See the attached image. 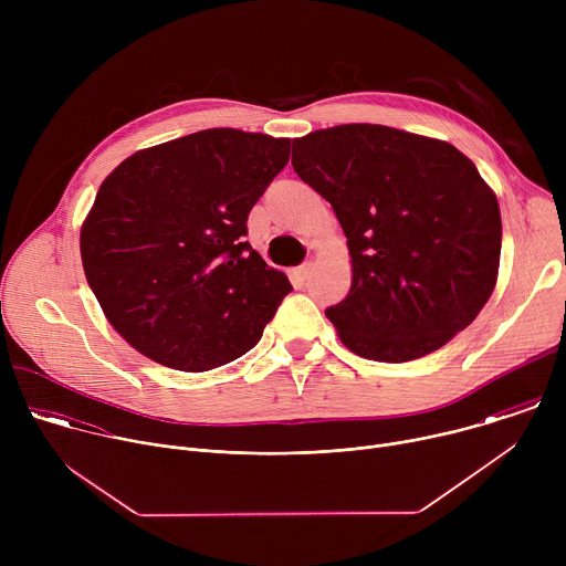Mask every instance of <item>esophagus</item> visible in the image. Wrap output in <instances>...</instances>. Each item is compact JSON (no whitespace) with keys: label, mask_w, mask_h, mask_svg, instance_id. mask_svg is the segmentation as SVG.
I'll return each instance as SVG.
<instances>
[{"label":"esophagus","mask_w":566,"mask_h":566,"mask_svg":"<svg viewBox=\"0 0 566 566\" xmlns=\"http://www.w3.org/2000/svg\"><path fill=\"white\" fill-rule=\"evenodd\" d=\"M311 269H313V264H311V262H304V264H300V266L295 269V273H297V277H300V280H308Z\"/></svg>","instance_id":"34e87169"}]
</instances>
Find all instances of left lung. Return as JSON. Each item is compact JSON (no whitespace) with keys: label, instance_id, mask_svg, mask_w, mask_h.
Returning a JSON list of instances; mask_svg holds the SVG:
<instances>
[{"label":"left lung","instance_id":"obj_1","mask_svg":"<svg viewBox=\"0 0 566 566\" xmlns=\"http://www.w3.org/2000/svg\"><path fill=\"white\" fill-rule=\"evenodd\" d=\"M291 164L347 234L352 289L325 313L354 354L421 358L489 302L500 203L454 145L385 125H340L295 138Z\"/></svg>","mask_w":566,"mask_h":566}]
</instances>
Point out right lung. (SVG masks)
Instances as JSON below:
<instances>
[{"label":"right lung","mask_w":566,"mask_h":566,"mask_svg":"<svg viewBox=\"0 0 566 566\" xmlns=\"http://www.w3.org/2000/svg\"><path fill=\"white\" fill-rule=\"evenodd\" d=\"M289 151L291 138L203 129L132 154L103 181L80 255L143 356L206 371L260 343L293 286L253 251L247 221Z\"/></svg>","instance_id":"right-lung-1"}]
</instances>
